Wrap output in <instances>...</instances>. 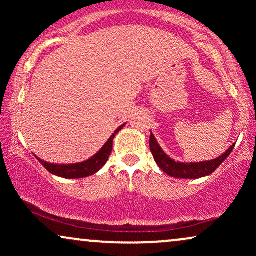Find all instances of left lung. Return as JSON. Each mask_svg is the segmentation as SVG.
<instances>
[{"mask_svg":"<svg viewBox=\"0 0 256 256\" xmlns=\"http://www.w3.org/2000/svg\"><path fill=\"white\" fill-rule=\"evenodd\" d=\"M149 146H150V152L152 156H154L155 162H156L158 166L160 167L164 172L167 173V174L174 178L196 179L212 174V173L222 165V161H225V158L231 154L232 149H234V143L226 150V152L222 155V156L210 161H202V162L194 164L176 162L174 160L168 158V155H166L162 149L160 148V146H158V143L156 142V140H155L154 134H150Z\"/></svg>","mask_w":256,"mask_h":256,"instance_id":"obj_1","label":"left lung"}]
</instances>
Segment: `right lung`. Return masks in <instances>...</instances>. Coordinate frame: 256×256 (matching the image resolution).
I'll return each mask as SVG.
<instances>
[{
  "instance_id": "add662e5",
  "label": "right lung",
  "mask_w": 256,
  "mask_h": 256,
  "mask_svg": "<svg viewBox=\"0 0 256 256\" xmlns=\"http://www.w3.org/2000/svg\"><path fill=\"white\" fill-rule=\"evenodd\" d=\"M124 125L119 126V128L114 131V134H112L110 140H107V143L102 146V149L98 152V154L94 155L92 158H89V160L84 161V162L73 164V165H54V164L46 162V161L40 160V158L37 156L36 158L37 160L40 161L44 167H46V171L50 172L52 174L58 176V177H62V178H71V179L89 177V176L100 171V170L104 166V164L107 162L108 158H110L112 152V149H113L114 136H116V134H118L122 128H124Z\"/></svg>"
}]
</instances>
